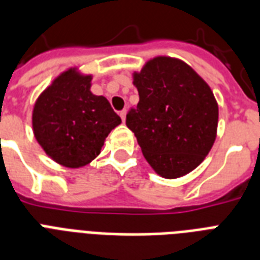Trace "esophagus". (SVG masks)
<instances>
[{"mask_svg":"<svg viewBox=\"0 0 260 260\" xmlns=\"http://www.w3.org/2000/svg\"><path fill=\"white\" fill-rule=\"evenodd\" d=\"M120 117H121L122 122L125 121V117H126V110H121V112H120Z\"/></svg>","mask_w":260,"mask_h":260,"instance_id":"obj_1","label":"esophagus"}]
</instances>
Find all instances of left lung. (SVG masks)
Wrapping results in <instances>:
<instances>
[{
    "instance_id": "left-lung-1",
    "label": "left lung",
    "mask_w": 260,
    "mask_h": 260,
    "mask_svg": "<svg viewBox=\"0 0 260 260\" xmlns=\"http://www.w3.org/2000/svg\"><path fill=\"white\" fill-rule=\"evenodd\" d=\"M139 104L126 114L144 158L167 179L193 171L217 136L218 105L209 85L181 59L156 56L132 74Z\"/></svg>"
}]
</instances>
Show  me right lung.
<instances>
[{"instance_id":"1","label":"right lung","mask_w":260,"mask_h":260,"mask_svg":"<svg viewBox=\"0 0 260 260\" xmlns=\"http://www.w3.org/2000/svg\"><path fill=\"white\" fill-rule=\"evenodd\" d=\"M91 79L77 67L67 69L34 105L35 139L54 162L69 169L97 158L110 131L121 124L109 101L90 91Z\"/></svg>"}]
</instances>
